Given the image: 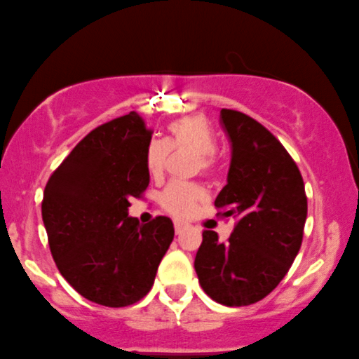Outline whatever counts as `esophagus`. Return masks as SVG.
I'll return each instance as SVG.
<instances>
[{"label":"esophagus","instance_id":"34e87169","mask_svg":"<svg viewBox=\"0 0 359 359\" xmlns=\"http://www.w3.org/2000/svg\"><path fill=\"white\" fill-rule=\"evenodd\" d=\"M173 226H175V233L177 235H182V231L186 230V223H182V222H175V223H173Z\"/></svg>","mask_w":359,"mask_h":359}]
</instances>
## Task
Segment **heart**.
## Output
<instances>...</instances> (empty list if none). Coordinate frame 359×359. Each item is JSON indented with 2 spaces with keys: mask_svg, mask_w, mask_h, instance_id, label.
Listing matches in <instances>:
<instances>
[{
  "mask_svg": "<svg viewBox=\"0 0 359 359\" xmlns=\"http://www.w3.org/2000/svg\"><path fill=\"white\" fill-rule=\"evenodd\" d=\"M168 136L163 140H151L147 148V167L151 175H160L167 165L170 149L189 148L198 153V168L211 173L216 168V135L210 121L204 116H187L168 124ZM203 191L191 182H170L160 196L163 210L175 216H189L196 204L203 199Z\"/></svg>",
  "mask_w": 359,
  "mask_h": 359,
  "instance_id": "obj_1",
  "label": "heart"
}]
</instances>
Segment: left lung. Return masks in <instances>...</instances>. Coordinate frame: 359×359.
<instances>
[{
    "instance_id": "obj_1",
    "label": "left lung",
    "mask_w": 359,
    "mask_h": 359,
    "mask_svg": "<svg viewBox=\"0 0 359 359\" xmlns=\"http://www.w3.org/2000/svg\"><path fill=\"white\" fill-rule=\"evenodd\" d=\"M231 143L228 182L215 201L235 218L226 242L203 231L194 269L208 297L226 306L261 302L281 283L302 247L306 194L302 173L273 133L247 114L222 109Z\"/></svg>"
}]
</instances>
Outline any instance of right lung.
<instances>
[{
	"mask_svg": "<svg viewBox=\"0 0 359 359\" xmlns=\"http://www.w3.org/2000/svg\"><path fill=\"white\" fill-rule=\"evenodd\" d=\"M151 129L136 112L90 131L46 184L42 219L59 273L86 300L128 306L147 297L173 240V223L140 224L129 199L149 184Z\"/></svg>",
	"mask_w": 359,
	"mask_h": 359,
	"instance_id": "obj_1",
	"label": "right lung"
}]
</instances>
